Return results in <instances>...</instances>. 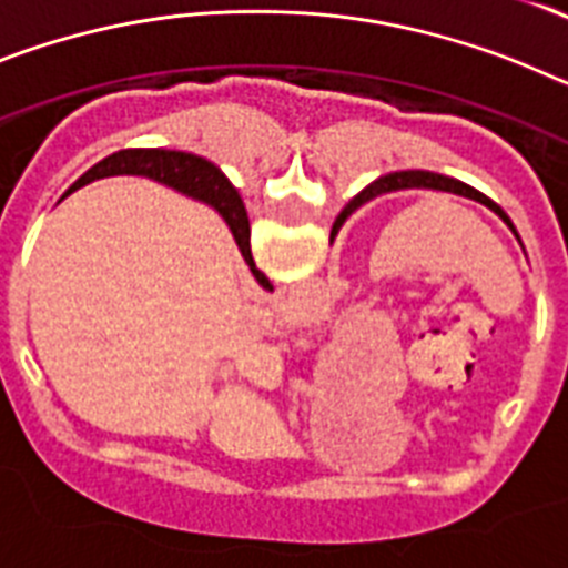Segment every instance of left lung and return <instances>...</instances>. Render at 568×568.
Returning a JSON list of instances; mask_svg holds the SVG:
<instances>
[{"label":"left lung","instance_id":"1","mask_svg":"<svg viewBox=\"0 0 568 568\" xmlns=\"http://www.w3.org/2000/svg\"><path fill=\"white\" fill-rule=\"evenodd\" d=\"M406 187H426V190H444V193H455V195H464V199H471V202H480L484 207H489L491 213H498L500 219H504L506 224H509V230L515 233V224L509 222V215L504 213V210L498 207V204L491 202V199H486L484 193H478L475 187H469V184L458 182V179H449V175H440V173H426V170H404V173H389V175H381L378 182H373L366 190H361L358 195H355L353 202L346 204L344 213H341V219H346V213H353L355 207H361L364 202H369L373 195L378 193H389V190H406ZM338 219V222H341ZM335 230V227H333ZM518 235V233H515ZM520 241V239H518Z\"/></svg>","mask_w":568,"mask_h":568}]
</instances>
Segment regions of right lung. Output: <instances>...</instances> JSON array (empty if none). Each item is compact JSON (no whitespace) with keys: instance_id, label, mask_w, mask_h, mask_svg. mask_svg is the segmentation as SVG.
<instances>
[{"instance_id":"add662e5","label":"right lung","mask_w":568,"mask_h":568,"mask_svg":"<svg viewBox=\"0 0 568 568\" xmlns=\"http://www.w3.org/2000/svg\"><path fill=\"white\" fill-rule=\"evenodd\" d=\"M104 175H148V179L168 184V187L179 190V193H187L193 199L207 202L227 222L230 233H233L235 244H239L241 255L247 261V267L255 275V281L264 278V273L255 267L253 253H250V219L247 210H244V202H241V195L235 193L233 184L227 182V175L215 168L213 162H207L202 155L182 153V150H119V153L108 155L99 164H93L79 179L77 187H82L88 182H97V179H104Z\"/></svg>"}]
</instances>
